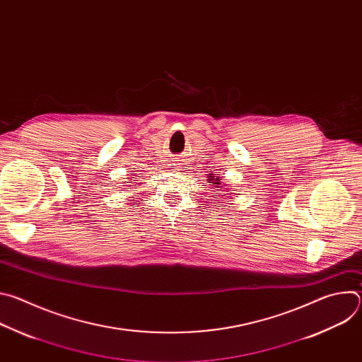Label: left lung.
Segmentation results:
<instances>
[{"label": "left lung", "mask_w": 362, "mask_h": 362, "mask_svg": "<svg viewBox=\"0 0 362 362\" xmlns=\"http://www.w3.org/2000/svg\"><path fill=\"white\" fill-rule=\"evenodd\" d=\"M208 180H209L211 185H215L216 187H222V186H219V185H223V179L219 177V176H215L214 173L209 175V179H208ZM223 186H225V185H223ZM222 189H223V187H222ZM228 189H229V187H228Z\"/></svg>", "instance_id": "1"}]
</instances>
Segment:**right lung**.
Returning <instances> with one entry per match:
<instances>
[{
    "label": "right lung",
    "instance_id": "obj_1",
    "mask_svg": "<svg viewBox=\"0 0 362 362\" xmlns=\"http://www.w3.org/2000/svg\"><path fill=\"white\" fill-rule=\"evenodd\" d=\"M132 175H133V173H132ZM127 183H129V182H127Z\"/></svg>",
    "mask_w": 362,
    "mask_h": 362
}]
</instances>
